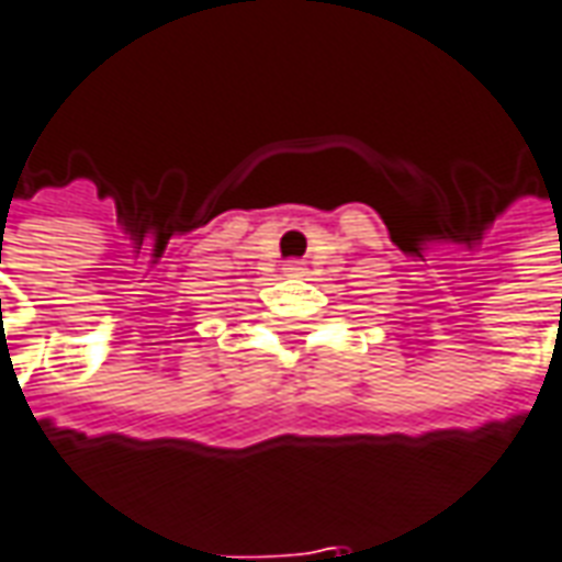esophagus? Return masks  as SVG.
Segmentation results:
<instances>
[{"label": "esophagus", "mask_w": 562, "mask_h": 562, "mask_svg": "<svg viewBox=\"0 0 562 562\" xmlns=\"http://www.w3.org/2000/svg\"><path fill=\"white\" fill-rule=\"evenodd\" d=\"M305 272V266L300 262V259H288L284 262V274H290V278H296V274H303Z\"/></svg>", "instance_id": "1"}]
</instances>
